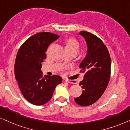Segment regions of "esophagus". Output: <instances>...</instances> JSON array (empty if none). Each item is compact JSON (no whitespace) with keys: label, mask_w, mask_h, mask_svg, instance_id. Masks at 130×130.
<instances>
[{"label":"esophagus","mask_w":130,"mask_h":130,"mask_svg":"<svg viewBox=\"0 0 130 130\" xmlns=\"http://www.w3.org/2000/svg\"><path fill=\"white\" fill-rule=\"evenodd\" d=\"M65 81L68 83H70V84H77L76 81L75 80H72V79H65Z\"/></svg>","instance_id":"1"}]
</instances>
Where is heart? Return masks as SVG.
I'll use <instances>...</instances> for the list:
<instances>
[{
    "instance_id": "heart-1",
    "label": "heart",
    "mask_w": 130,
    "mask_h": 130,
    "mask_svg": "<svg viewBox=\"0 0 130 130\" xmlns=\"http://www.w3.org/2000/svg\"><path fill=\"white\" fill-rule=\"evenodd\" d=\"M79 47V42L74 38H70L65 41V49L66 50H74V51H77Z\"/></svg>"
}]
</instances>
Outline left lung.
<instances>
[{
    "label": "left lung",
    "mask_w": 130,
    "mask_h": 130,
    "mask_svg": "<svg viewBox=\"0 0 130 130\" xmlns=\"http://www.w3.org/2000/svg\"><path fill=\"white\" fill-rule=\"evenodd\" d=\"M87 46V54L79 68L85 73L84 79L79 83L83 93L74 99L78 105L87 106L94 103L105 92L110 76V57L106 46L98 37L91 32L81 31Z\"/></svg>",
    "instance_id": "left-lung-1"
}]
</instances>
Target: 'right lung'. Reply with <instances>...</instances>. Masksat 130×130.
<instances>
[{
  "mask_svg": "<svg viewBox=\"0 0 130 130\" xmlns=\"http://www.w3.org/2000/svg\"><path fill=\"white\" fill-rule=\"evenodd\" d=\"M59 37L52 32H39L28 39L17 53L15 78L23 96L33 105H42L49 102L55 87L62 81L58 75H45L43 77L41 71L48 47Z\"/></svg>",
  "mask_w": 130,
  "mask_h": 130,
  "instance_id": "obj_1",
  "label": "right lung"
}]
</instances>
